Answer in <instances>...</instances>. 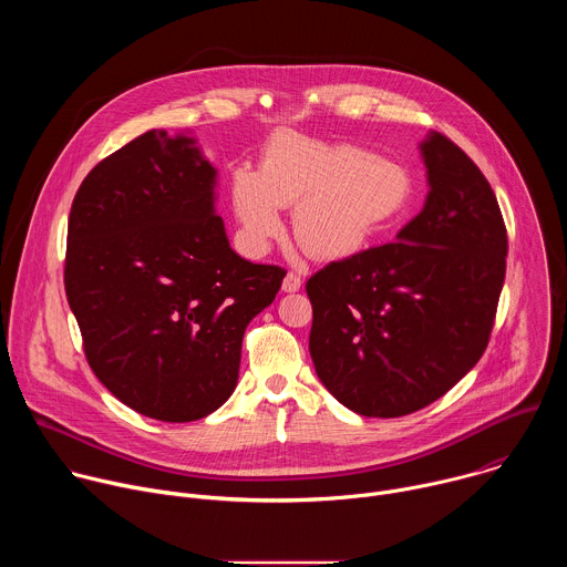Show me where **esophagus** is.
Here are the masks:
<instances>
[{
  "label": "esophagus",
  "mask_w": 567,
  "mask_h": 567,
  "mask_svg": "<svg viewBox=\"0 0 567 567\" xmlns=\"http://www.w3.org/2000/svg\"><path fill=\"white\" fill-rule=\"evenodd\" d=\"M300 285H302V278H300V274H296V271H289V274L285 276V280H282V291H287V293H291V291H298V289H300Z\"/></svg>",
  "instance_id": "34e87169"
}]
</instances>
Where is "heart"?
<instances>
[{"mask_svg":"<svg viewBox=\"0 0 567 567\" xmlns=\"http://www.w3.org/2000/svg\"><path fill=\"white\" fill-rule=\"evenodd\" d=\"M235 215L251 247L282 230L278 208H293V237L318 260L359 254L413 199V179L394 161L352 143H326L285 132L260 161L230 179Z\"/></svg>","mask_w":567,"mask_h":567,"instance_id":"b5f03b06","label":"heart"}]
</instances>
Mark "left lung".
<instances>
[{"label":"left lung","instance_id":"left-lung-1","mask_svg":"<svg viewBox=\"0 0 567 567\" xmlns=\"http://www.w3.org/2000/svg\"><path fill=\"white\" fill-rule=\"evenodd\" d=\"M431 193L396 241L316 271L309 354L363 417H403L446 394L484 354L507 271L498 199L444 134L422 143Z\"/></svg>","mask_w":567,"mask_h":567}]
</instances>
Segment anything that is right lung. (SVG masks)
<instances>
[{
    "label": "right lung",
    "instance_id": "obj_1",
    "mask_svg": "<svg viewBox=\"0 0 567 567\" xmlns=\"http://www.w3.org/2000/svg\"><path fill=\"white\" fill-rule=\"evenodd\" d=\"M193 138L150 130L80 184L64 291L99 381L132 411L195 422L233 394L249 322L287 271L239 258Z\"/></svg>",
    "mask_w": 567,
    "mask_h": 567
}]
</instances>
